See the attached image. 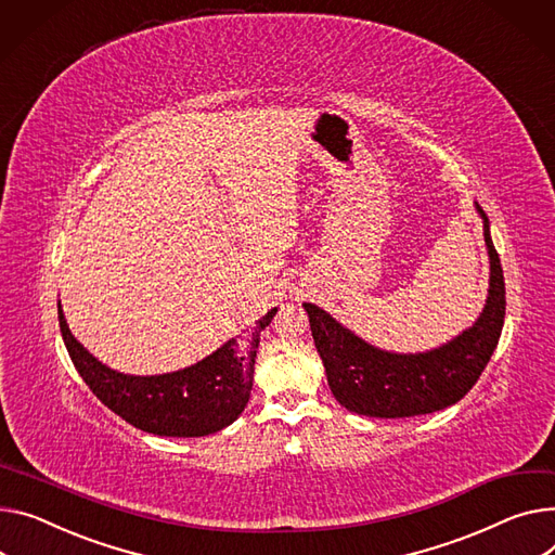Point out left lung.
Wrapping results in <instances>:
<instances>
[{"mask_svg":"<svg viewBox=\"0 0 555 555\" xmlns=\"http://www.w3.org/2000/svg\"><path fill=\"white\" fill-rule=\"evenodd\" d=\"M485 223L489 251V297L457 337L426 352H388L357 337L314 304H304L317 352L323 361L327 386L350 413L365 417H415L457 403L487 367L504 325V274L491 241L489 218L475 203Z\"/></svg>","mask_w":555,"mask_h":555,"instance_id":"obj_1","label":"left lung"}]
</instances>
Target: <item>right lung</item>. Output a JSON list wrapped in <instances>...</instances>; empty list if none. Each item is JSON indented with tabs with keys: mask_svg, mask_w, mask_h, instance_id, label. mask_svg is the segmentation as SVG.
<instances>
[{
	"mask_svg": "<svg viewBox=\"0 0 555 555\" xmlns=\"http://www.w3.org/2000/svg\"><path fill=\"white\" fill-rule=\"evenodd\" d=\"M274 314L276 308L243 332V337L225 341L194 365L140 377L118 373L98 361L70 335L57 304L64 346L91 392L131 426L160 437H205L238 420L249 401L261 332Z\"/></svg>",
	"mask_w": 555,
	"mask_h": 555,
	"instance_id": "1",
	"label": "right lung"
}]
</instances>
